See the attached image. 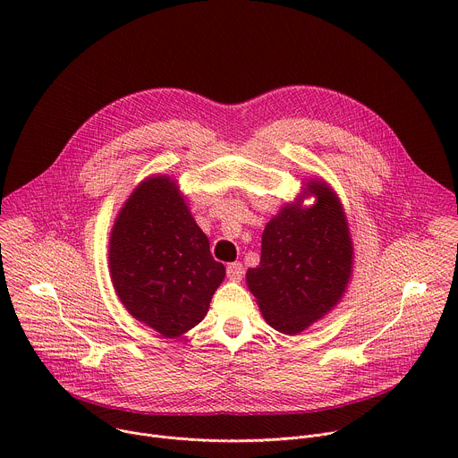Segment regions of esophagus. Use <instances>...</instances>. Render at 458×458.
<instances>
[{
    "instance_id": "esophagus-1",
    "label": "esophagus",
    "mask_w": 458,
    "mask_h": 458,
    "mask_svg": "<svg viewBox=\"0 0 458 458\" xmlns=\"http://www.w3.org/2000/svg\"><path fill=\"white\" fill-rule=\"evenodd\" d=\"M242 274H244V267H242L241 263H230V265L226 267V276H228L230 279H233V281L241 279Z\"/></svg>"
}]
</instances>
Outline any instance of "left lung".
I'll list each match as a JSON object with an SVG mask.
<instances>
[{"label":"left lung","instance_id":"1","mask_svg":"<svg viewBox=\"0 0 458 458\" xmlns=\"http://www.w3.org/2000/svg\"><path fill=\"white\" fill-rule=\"evenodd\" d=\"M306 186L317 203L284 207L263 232L259 267L246 274L268 324L290 335L328 313L352 274L353 246L337 195L320 181Z\"/></svg>","mask_w":458,"mask_h":458}]
</instances>
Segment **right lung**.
Returning <instances> with one entry per match:
<instances>
[{
    "label": "right lung",
    "mask_w": 458,
    "mask_h": 458,
    "mask_svg": "<svg viewBox=\"0 0 458 458\" xmlns=\"http://www.w3.org/2000/svg\"><path fill=\"white\" fill-rule=\"evenodd\" d=\"M108 259L124 308L165 337L199 324L225 279L208 237L165 175L143 181L130 195L115 219Z\"/></svg>",
    "instance_id": "right-lung-1"
}]
</instances>
